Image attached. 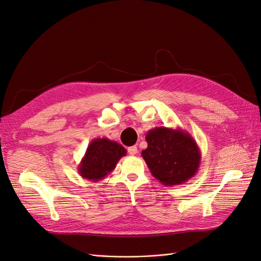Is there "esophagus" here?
Here are the masks:
<instances>
[{"instance_id": "1", "label": "esophagus", "mask_w": 261, "mask_h": 261, "mask_svg": "<svg viewBox=\"0 0 261 261\" xmlns=\"http://www.w3.org/2000/svg\"><path fill=\"white\" fill-rule=\"evenodd\" d=\"M127 150H128V153H129L130 155H135V154L138 152V149H137L136 146H132V147H129Z\"/></svg>"}]
</instances>
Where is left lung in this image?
<instances>
[{
	"label": "left lung",
	"mask_w": 261,
	"mask_h": 261,
	"mask_svg": "<svg viewBox=\"0 0 261 261\" xmlns=\"http://www.w3.org/2000/svg\"><path fill=\"white\" fill-rule=\"evenodd\" d=\"M146 140L148 147L141 151V155L152 176L161 184L180 185L198 171L200 150L186 130L160 126L150 129Z\"/></svg>",
	"instance_id": "1"
}]
</instances>
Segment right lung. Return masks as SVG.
Here are the masks:
<instances>
[{
    "mask_svg": "<svg viewBox=\"0 0 261 261\" xmlns=\"http://www.w3.org/2000/svg\"><path fill=\"white\" fill-rule=\"evenodd\" d=\"M124 155H126V149L116 141L108 138L93 139L78 164V174L91 181L103 179L111 174Z\"/></svg>",
    "mask_w": 261,
    "mask_h": 261,
    "instance_id": "obj_1",
    "label": "right lung"
}]
</instances>
